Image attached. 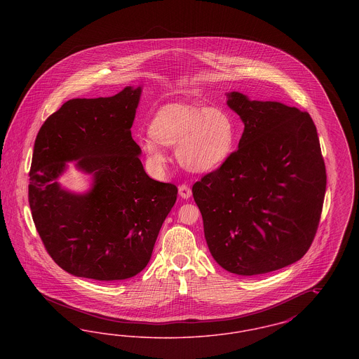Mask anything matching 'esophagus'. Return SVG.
Here are the masks:
<instances>
[{"label": "esophagus", "mask_w": 359, "mask_h": 359, "mask_svg": "<svg viewBox=\"0 0 359 359\" xmlns=\"http://www.w3.org/2000/svg\"><path fill=\"white\" fill-rule=\"evenodd\" d=\"M179 195L183 198V199H188L191 198L192 195V189L188 186V184H180L179 186Z\"/></svg>", "instance_id": "esophagus-1"}]
</instances>
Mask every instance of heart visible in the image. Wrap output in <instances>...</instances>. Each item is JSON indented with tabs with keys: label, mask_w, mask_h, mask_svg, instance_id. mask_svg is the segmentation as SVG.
I'll return each instance as SVG.
<instances>
[{
	"label": "heart",
	"mask_w": 359,
	"mask_h": 359,
	"mask_svg": "<svg viewBox=\"0 0 359 359\" xmlns=\"http://www.w3.org/2000/svg\"><path fill=\"white\" fill-rule=\"evenodd\" d=\"M151 136L142 148L157 168L167 154L163 145L176 147L179 161L191 171L211 172L231 157L238 133L233 117L221 107L175 102L161 106L149 123Z\"/></svg>",
	"instance_id": "b5f03b06"
}]
</instances>
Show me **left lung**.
Returning <instances> with one entry per match:
<instances>
[{
  "label": "left lung",
  "mask_w": 359,
  "mask_h": 359,
  "mask_svg": "<svg viewBox=\"0 0 359 359\" xmlns=\"http://www.w3.org/2000/svg\"><path fill=\"white\" fill-rule=\"evenodd\" d=\"M245 123L238 149L192 187L214 259L230 273H269L299 261L315 238L327 175L307 111L229 94Z\"/></svg>",
  "instance_id": "1"
}]
</instances>
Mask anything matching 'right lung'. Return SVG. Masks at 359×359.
Listing matches in <instances>:
<instances>
[{"label":"right lung","mask_w":359,"mask_h":359,"mask_svg":"<svg viewBox=\"0 0 359 359\" xmlns=\"http://www.w3.org/2000/svg\"><path fill=\"white\" fill-rule=\"evenodd\" d=\"M141 87L109 98L69 100L51 114L34 141L28 201L36 230L66 272L100 281L140 273L149 262L177 187L151 179L132 138ZM95 177L85 196L62 190L65 161Z\"/></svg>","instance_id":"right-lung-1"}]
</instances>
